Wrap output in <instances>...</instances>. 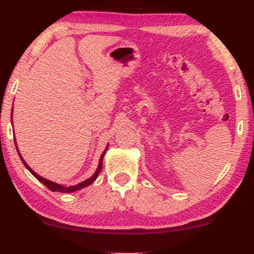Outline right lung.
I'll return each mask as SVG.
<instances>
[{"mask_svg":"<svg viewBox=\"0 0 254 254\" xmlns=\"http://www.w3.org/2000/svg\"><path fill=\"white\" fill-rule=\"evenodd\" d=\"M11 119H12V117H11ZM16 148H17V144H16ZM106 149H108V148H106ZM106 149H105V151L102 153V156H101V159H100V165H98V167H97V171L95 172V174H94L93 176H91V178H89V179H88V180H86V181H83L82 183H80V185H76V186H73V187H64V186L57 185V183H55V182H51V181H49V180H47V179H45V178H42V176L38 175V174H36L35 172H33V171H32V168L29 167L26 163H25V160L23 159V157L20 156L19 151H18V154H19V157H20L21 161H23L24 165H25V166H26L27 170H28L29 172H31L32 174L34 175L35 178L38 179L40 182H42L43 185H45L48 189L51 190V191H57V192H73V191H76V190H79V189L86 188V187H88V186H89V185H91V183H93V182L95 181V180L97 179L98 174H100V172L102 171V168H103V157H104V154H105V152H106Z\"/></svg>","mask_w":254,"mask_h":254,"instance_id":"right-lung-1","label":"right lung"}]
</instances>
